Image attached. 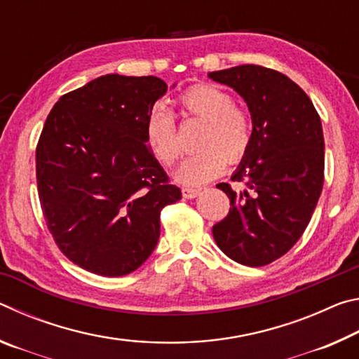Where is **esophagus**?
<instances>
[{
	"label": "esophagus",
	"instance_id": "obj_1",
	"mask_svg": "<svg viewBox=\"0 0 359 359\" xmlns=\"http://www.w3.org/2000/svg\"><path fill=\"white\" fill-rule=\"evenodd\" d=\"M199 193H201V190H198V188H182V194H184V198L187 199L196 198Z\"/></svg>",
	"mask_w": 359,
	"mask_h": 359
}]
</instances>
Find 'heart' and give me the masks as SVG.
I'll return each mask as SVG.
<instances>
[{
	"instance_id": "b5f03b06",
	"label": "heart",
	"mask_w": 359,
	"mask_h": 359,
	"mask_svg": "<svg viewBox=\"0 0 359 359\" xmlns=\"http://www.w3.org/2000/svg\"><path fill=\"white\" fill-rule=\"evenodd\" d=\"M184 111L205 121L198 145L201 150L182 163L175 179L199 187L220 175L229 163L247 155L253 141V118L247 109L236 106L233 96L209 83L194 85L180 95ZM145 141L161 165L172 166L182 154L177 125L171 112L155 107L145 120Z\"/></svg>"
}]
</instances>
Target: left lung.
Returning <instances> with one entry per match:
<instances>
[{"mask_svg":"<svg viewBox=\"0 0 359 359\" xmlns=\"http://www.w3.org/2000/svg\"><path fill=\"white\" fill-rule=\"evenodd\" d=\"M247 102L253 141L229 184L228 215L212 228L220 250L236 263L258 267L283 257L306 231L325 180L321 120L306 92L282 72L241 65L209 72Z\"/></svg>","mask_w":359,"mask_h":359,"instance_id":"8db88e82","label":"left lung"}]
</instances>
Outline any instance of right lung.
Listing matches in <instances>:
<instances>
[{
    "label": "right lung",
    "instance_id": "1",
    "mask_svg": "<svg viewBox=\"0 0 359 359\" xmlns=\"http://www.w3.org/2000/svg\"><path fill=\"white\" fill-rule=\"evenodd\" d=\"M166 90L154 76L106 74L47 115L36 147L42 214L62 253L85 271H136L158 244L163 208L182 198L144 131Z\"/></svg>",
    "mask_w": 359,
    "mask_h": 359
}]
</instances>
